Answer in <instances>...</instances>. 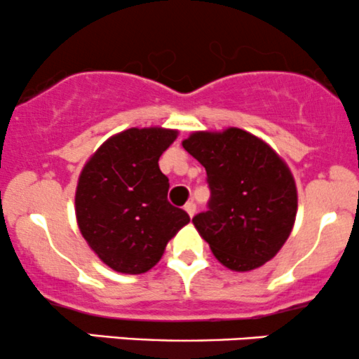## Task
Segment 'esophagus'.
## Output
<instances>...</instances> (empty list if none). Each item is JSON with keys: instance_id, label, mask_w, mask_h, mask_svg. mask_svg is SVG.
I'll list each match as a JSON object with an SVG mask.
<instances>
[{"instance_id": "obj_1", "label": "esophagus", "mask_w": 359, "mask_h": 359, "mask_svg": "<svg viewBox=\"0 0 359 359\" xmlns=\"http://www.w3.org/2000/svg\"><path fill=\"white\" fill-rule=\"evenodd\" d=\"M184 209H185V212H187L191 217L194 216V214H196V204H194V203H187L184 205Z\"/></svg>"}]
</instances>
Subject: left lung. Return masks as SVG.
I'll use <instances>...</instances> for the list:
<instances>
[{
  "instance_id": "1",
  "label": "left lung",
  "mask_w": 359,
  "mask_h": 359,
  "mask_svg": "<svg viewBox=\"0 0 359 359\" xmlns=\"http://www.w3.org/2000/svg\"><path fill=\"white\" fill-rule=\"evenodd\" d=\"M182 147L208 174V211L192 222L214 257L236 271L258 269L273 258L297 214V189L285 162L240 128L196 131Z\"/></svg>"
}]
</instances>
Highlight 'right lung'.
Returning <instances> with one entry per match:
<instances>
[{
	"label": "right lung",
	"mask_w": 359,
	"mask_h": 359,
	"mask_svg": "<svg viewBox=\"0 0 359 359\" xmlns=\"http://www.w3.org/2000/svg\"><path fill=\"white\" fill-rule=\"evenodd\" d=\"M175 130L130 128L97 148L82 168L76 191L77 224L109 269L145 273L158 263L170 238L191 221L168 203L158 158Z\"/></svg>",
	"instance_id": "right-lung-1"
}]
</instances>
